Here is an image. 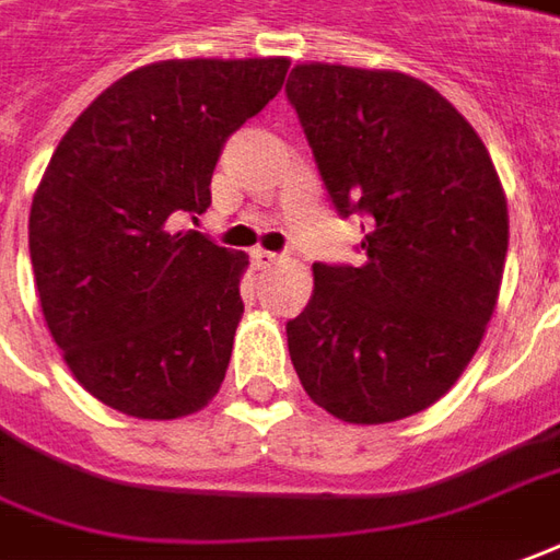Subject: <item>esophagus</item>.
Instances as JSON below:
<instances>
[{"label": "esophagus", "instance_id": "obj_1", "mask_svg": "<svg viewBox=\"0 0 560 560\" xmlns=\"http://www.w3.org/2000/svg\"><path fill=\"white\" fill-rule=\"evenodd\" d=\"M250 257H254V266H257V269H269V266L281 264V254H276V250L257 248Z\"/></svg>", "mask_w": 560, "mask_h": 560}]
</instances>
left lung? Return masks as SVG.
Masks as SVG:
<instances>
[{"label":"left lung","mask_w":560,"mask_h":560,"mask_svg":"<svg viewBox=\"0 0 560 560\" xmlns=\"http://www.w3.org/2000/svg\"><path fill=\"white\" fill-rule=\"evenodd\" d=\"M288 101L337 214H361L368 264H315L288 322L303 389L343 423L435 405L478 352L509 250L503 184L451 101L395 70L296 63Z\"/></svg>","instance_id":"1"}]
</instances>
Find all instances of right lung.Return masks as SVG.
<instances>
[{
	"label": "right lung",
	"mask_w": 560,
	"mask_h": 560,
	"mask_svg": "<svg viewBox=\"0 0 560 560\" xmlns=\"http://www.w3.org/2000/svg\"><path fill=\"white\" fill-rule=\"evenodd\" d=\"M288 67L159 60L113 82L57 143L30 208V260L63 361L106 408L177 420L220 389L248 257L171 226L208 211L226 137Z\"/></svg>",
	"instance_id": "1"
}]
</instances>
